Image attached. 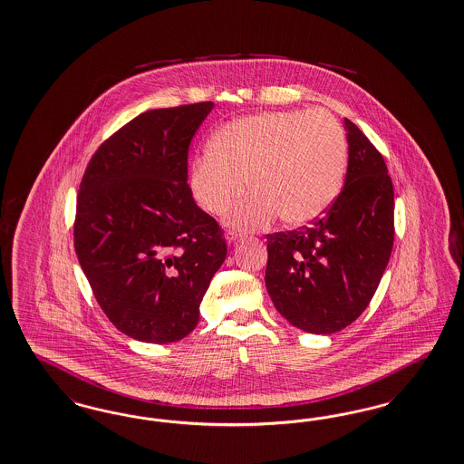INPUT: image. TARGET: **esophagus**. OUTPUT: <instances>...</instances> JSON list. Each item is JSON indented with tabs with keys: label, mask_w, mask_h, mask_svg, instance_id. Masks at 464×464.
<instances>
[{
	"label": "esophagus",
	"mask_w": 464,
	"mask_h": 464,
	"mask_svg": "<svg viewBox=\"0 0 464 464\" xmlns=\"http://www.w3.org/2000/svg\"><path fill=\"white\" fill-rule=\"evenodd\" d=\"M241 238L240 233H237V231H229L227 233V237H226V240L229 241V243H235V241H238Z\"/></svg>",
	"instance_id": "1"
}]
</instances>
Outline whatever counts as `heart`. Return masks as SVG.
I'll return each instance as SVG.
<instances>
[{"label":"heart","instance_id":"obj_1","mask_svg":"<svg viewBox=\"0 0 464 464\" xmlns=\"http://www.w3.org/2000/svg\"><path fill=\"white\" fill-rule=\"evenodd\" d=\"M347 140L326 111H262L226 124L191 164V191L208 214L254 231L281 219L302 226L334 204L345 174Z\"/></svg>","mask_w":464,"mask_h":464}]
</instances>
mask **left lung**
Returning <instances> with one entry per match:
<instances>
[{
  "label": "left lung",
  "mask_w": 464,
  "mask_h": 464,
  "mask_svg": "<svg viewBox=\"0 0 464 464\" xmlns=\"http://www.w3.org/2000/svg\"><path fill=\"white\" fill-rule=\"evenodd\" d=\"M345 185L326 214L267 237L266 288L279 314L307 334H332L364 313L393 246V186L380 151L349 119Z\"/></svg>",
  "instance_id": "left-lung-1"
}]
</instances>
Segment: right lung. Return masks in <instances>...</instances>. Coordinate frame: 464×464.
<instances>
[{
	"mask_svg": "<svg viewBox=\"0 0 464 464\" xmlns=\"http://www.w3.org/2000/svg\"><path fill=\"white\" fill-rule=\"evenodd\" d=\"M212 109L204 102L143 111L96 150L79 186V264L111 324L145 343L195 330L227 254L188 186V149Z\"/></svg>",
	"mask_w": 464,
	"mask_h": 464,
	"instance_id": "add662e5",
	"label": "right lung"
}]
</instances>
